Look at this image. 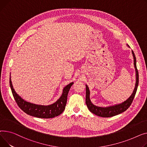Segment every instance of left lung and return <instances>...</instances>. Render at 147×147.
I'll list each match as a JSON object with an SVG mask.
<instances>
[{
    "label": "left lung",
    "instance_id": "left-lung-1",
    "mask_svg": "<svg viewBox=\"0 0 147 147\" xmlns=\"http://www.w3.org/2000/svg\"><path fill=\"white\" fill-rule=\"evenodd\" d=\"M127 46L128 47L130 48V47H129L128 45H127ZM132 53L134 57V67L135 69V72H136V82H135V88L134 90V91L132 95L126 100H125V101L121 103H120V104H117L115 105L110 106L107 107L97 106L96 105H93L91 102L90 98V91L89 88L87 85H85L86 86V100H85L86 105H87L89 110L93 114L100 117H110L114 116L123 113V112L126 111L131 105L136 94L138 86V83H139V75H138V71L137 67H136V57L132 50Z\"/></svg>",
    "mask_w": 147,
    "mask_h": 147
}]
</instances>
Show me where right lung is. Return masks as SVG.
<instances>
[{"instance_id": "right-lung-1", "label": "right lung", "mask_w": 147, "mask_h": 147, "mask_svg": "<svg viewBox=\"0 0 147 147\" xmlns=\"http://www.w3.org/2000/svg\"><path fill=\"white\" fill-rule=\"evenodd\" d=\"M10 87L14 99L19 107L28 115L42 119H49L56 117L64 111L67 102V94L74 82L67 85L63 89V92L60 98L54 103L48 106L36 105L24 100L17 94L12 85L11 78H9Z\"/></svg>"}]
</instances>
